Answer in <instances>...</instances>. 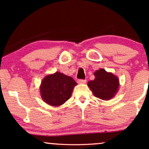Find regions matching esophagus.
Returning <instances> with one entry per match:
<instances>
[{
    "label": "esophagus",
    "instance_id": "obj_1",
    "mask_svg": "<svg viewBox=\"0 0 149 149\" xmlns=\"http://www.w3.org/2000/svg\"><path fill=\"white\" fill-rule=\"evenodd\" d=\"M87 82L86 80H78V83H79V84H84Z\"/></svg>",
    "mask_w": 149,
    "mask_h": 149
}]
</instances>
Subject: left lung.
Here are the masks:
<instances>
[{
  "label": "left lung",
  "mask_w": 149,
  "mask_h": 149,
  "mask_svg": "<svg viewBox=\"0 0 149 149\" xmlns=\"http://www.w3.org/2000/svg\"><path fill=\"white\" fill-rule=\"evenodd\" d=\"M94 75L95 80L88 83L93 95L102 100H110L113 98L119 90L118 77L104 69L97 70Z\"/></svg>",
  "instance_id": "obj_1"
}]
</instances>
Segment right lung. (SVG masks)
Listing matches in <instances>:
<instances>
[{
  "mask_svg": "<svg viewBox=\"0 0 149 149\" xmlns=\"http://www.w3.org/2000/svg\"><path fill=\"white\" fill-rule=\"evenodd\" d=\"M76 85L71 77L57 71L44 77L40 85V96L49 105L59 107L70 99Z\"/></svg>",
  "mask_w": 149,
  "mask_h": 149,
  "instance_id": "obj_1",
  "label": "right lung"
}]
</instances>
